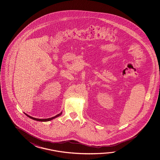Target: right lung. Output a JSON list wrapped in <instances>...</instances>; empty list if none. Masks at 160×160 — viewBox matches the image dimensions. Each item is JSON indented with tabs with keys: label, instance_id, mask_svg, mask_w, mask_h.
<instances>
[{
	"label": "right lung",
	"instance_id": "obj_1",
	"mask_svg": "<svg viewBox=\"0 0 160 160\" xmlns=\"http://www.w3.org/2000/svg\"><path fill=\"white\" fill-rule=\"evenodd\" d=\"M62 112H61V113H59V114H57V116H54V117H51V118H46V119H38V118H34V117H31V116H28V114H26V113H24L26 116L28 117H29V118H30L31 119H34V120H35V121H41V122H47V121H51L52 119H54V118H57V117H58L59 116H61L62 114Z\"/></svg>",
	"mask_w": 160,
	"mask_h": 160
}]
</instances>
